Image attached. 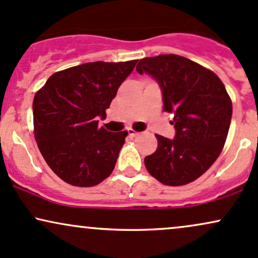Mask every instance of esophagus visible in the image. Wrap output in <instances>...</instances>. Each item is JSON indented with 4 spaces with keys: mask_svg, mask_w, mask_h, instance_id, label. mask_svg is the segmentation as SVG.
<instances>
[{
    "mask_svg": "<svg viewBox=\"0 0 258 258\" xmlns=\"http://www.w3.org/2000/svg\"><path fill=\"white\" fill-rule=\"evenodd\" d=\"M127 132H128V135L131 136V137H137V136H139V132H136L133 128H128Z\"/></svg>",
    "mask_w": 258,
    "mask_h": 258,
    "instance_id": "esophagus-1",
    "label": "esophagus"
}]
</instances>
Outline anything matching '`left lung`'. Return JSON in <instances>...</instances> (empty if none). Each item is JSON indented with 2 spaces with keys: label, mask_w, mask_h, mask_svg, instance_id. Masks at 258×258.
I'll return each mask as SVG.
<instances>
[{
  "label": "left lung",
  "mask_w": 258,
  "mask_h": 258,
  "mask_svg": "<svg viewBox=\"0 0 258 258\" xmlns=\"http://www.w3.org/2000/svg\"><path fill=\"white\" fill-rule=\"evenodd\" d=\"M136 70L158 82L164 110L173 114L176 130L173 139L156 135L158 149L144 159L148 172L162 184H188L205 173L223 149L232 100L215 73L180 55L143 58Z\"/></svg>",
  "instance_id": "1"
}]
</instances>
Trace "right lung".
<instances>
[{
	"label": "right lung",
	"instance_id": "obj_1",
	"mask_svg": "<svg viewBox=\"0 0 258 258\" xmlns=\"http://www.w3.org/2000/svg\"><path fill=\"white\" fill-rule=\"evenodd\" d=\"M136 64L93 61L69 68L53 74L35 94V139L64 182L93 186L110 176L127 132H109L98 122Z\"/></svg>",
	"mask_w": 258,
	"mask_h": 258
}]
</instances>
